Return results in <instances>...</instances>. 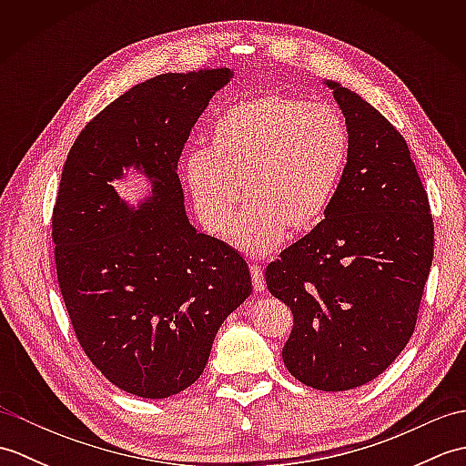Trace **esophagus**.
Returning <instances> with one entry per match:
<instances>
[{"instance_id":"esophagus-1","label":"esophagus","mask_w":466,"mask_h":466,"mask_svg":"<svg viewBox=\"0 0 466 466\" xmlns=\"http://www.w3.org/2000/svg\"><path fill=\"white\" fill-rule=\"evenodd\" d=\"M250 272H252L254 290H256V292H264V290H266V282H264L262 266H258V264H252V266H250Z\"/></svg>"}]
</instances>
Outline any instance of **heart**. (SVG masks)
Listing matches in <instances>:
<instances>
[{
	"instance_id": "1",
	"label": "heart",
	"mask_w": 466,
	"mask_h": 466,
	"mask_svg": "<svg viewBox=\"0 0 466 466\" xmlns=\"http://www.w3.org/2000/svg\"><path fill=\"white\" fill-rule=\"evenodd\" d=\"M350 152L340 110L302 97L264 94L220 114L208 152L186 164L196 214L212 234H230L242 187L248 198L234 226L238 248L262 256L286 232L316 230L339 192Z\"/></svg>"
}]
</instances>
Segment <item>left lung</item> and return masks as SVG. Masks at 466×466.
<instances>
[{"mask_svg": "<svg viewBox=\"0 0 466 466\" xmlns=\"http://www.w3.org/2000/svg\"><path fill=\"white\" fill-rule=\"evenodd\" d=\"M326 86L349 124V162L324 222L268 264L266 286L294 314L286 369L340 392L382 374L410 340L434 222L402 134L359 94Z\"/></svg>", "mask_w": 466, "mask_h": 466, "instance_id": "8db88e82", "label": "left lung"}]
</instances>
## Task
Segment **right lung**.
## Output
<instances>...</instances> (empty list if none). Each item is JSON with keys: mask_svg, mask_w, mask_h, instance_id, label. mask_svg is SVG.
<instances>
[{"mask_svg": "<svg viewBox=\"0 0 466 466\" xmlns=\"http://www.w3.org/2000/svg\"><path fill=\"white\" fill-rule=\"evenodd\" d=\"M228 67L134 86L76 137L52 214L56 272L77 342L107 380L166 399L198 380L222 322L252 294L250 268L184 212L177 157ZM142 165L157 196L130 211L109 182Z\"/></svg>", "mask_w": 466, "mask_h": 466, "instance_id": "obj_1", "label": "right lung"}]
</instances>
